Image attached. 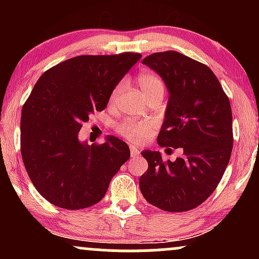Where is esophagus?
Returning a JSON list of instances; mask_svg holds the SVG:
<instances>
[{"mask_svg": "<svg viewBox=\"0 0 259 259\" xmlns=\"http://www.w3.org/2000/svg\"><path fill=\"white\" fill-rule=\"evenodd\" d=\"M130 154H132V157L139 156L140 150H139L138 147H135V146H130Z\"/></svg>", "mask_w": 259, "mask_h": 259, "instance_id": "obj_1", "label": "esophagus"}]
</instances>
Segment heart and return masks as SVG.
Instances as JSON below:
<instances>
[{
  "mask_svg": "<svg viewBox=\"0 0 259 259\" xmlns=\"http://www.w3.org/2000/svg\"><path fill=\"white\" fill-rule=\"evenodd\" d=\"M138 84L141 89L145 97L156 92L164 94V82L157 74L152 72H142L138 75ZM121 91V84H118L113 89L109 96V103H114L117 97ZM154 124L151 120H135L126 119L118 125V133L123 138L132 142H141L150 138L151 133L153 132Z\"/></svg>",
  "mask_w": 259,
  "mask_h": 259,
  "instance_id": "heart-1",
  "label": "heart"
}]
</instances>
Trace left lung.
Wrapping results in <instances>:
<instances>
[{
    "instance_id": "obj_1",
    "label": "left lung",
    "mask_w": 259,
    "mask_h": 259,
    "mask_svg": "<svg viewBox=\"0 0 259 259\" xmlns=\"http://www.w3.org/2000/svg\"><path fill=\"white\" fill-rule=\"evenodd\" d=\"M163 79L169 91L164 121L157 142L183 150L174 162L158 151H142L148 163L140 190L148 203L165 212L194 209L221 183L233 151L230 101L214 73L177 51L142 59Z\"/></svg>"
}]
</instances>
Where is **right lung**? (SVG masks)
I'll list each match as a JSON object with an SVG mask.
<instances>
[{
	"instance_id": "right-lung-1",
	"label": "right lung",
	"mask_w": 259,
	"mask_h": 259,
	"mask_svg": "<svg viewBox=\"0 0 259 259\" xmlns=\"http://www.w3.org/2000/svg\"><path fill=\"white\" fill-rule=\"evenodd\" d=\"M140 53L78 56L46 70L25 101L20 151L38 194L65 209L96 204L129 159V146L108 136L105 144L79 141L82 123L106 108L113 89Z\"/></svg>"
}]
</instances>
